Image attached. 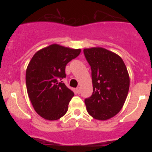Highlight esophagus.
<instances>
[{"instance_id":"esophagus-1","label":"esophagus","mask_w":152,"mask_h":152,"mask_svg":"<svg viewBox=\"0 0 152 152\" xmlns=\"http://www.w3.org/2000/svg\"><path fill=\"white\" fill-rule=\"evenodd\" d=\"M76 91H77V94H80V88H76Z\"/></svg>"}]
</instances>
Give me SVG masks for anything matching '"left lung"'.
<instances>
[{
  "label": "left lung",
  "mask_w": 152,
  "mask_h": 152,
  "mask_svg": "<svg viewBox=\"0 0 152 152\" xmlns=\"http://www.w3.org/2000/svg\"><path fill=\"white\" fill-rule=\"evenodd\" d=\"M91 68L93 94L84 100L88 113L96 119L116 116L124 105L129 76L124 61L116 53L100 47L84 49Z\"/></svg>",
  "instance_id": "obj_1"
}]
</instances>
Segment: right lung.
Returning a JSON list of instances; mask_svg holds the SVG:
<instances>
[{
  "mask_svg": "<svg viewBox=\"0 0 152 152\" xmlns=\"http://www.w3.org/2000/svg\"><path fill=\"white\" fill-rule=\"evenodd\" d=\"M80 49L52 44L36 52L28 64L26 84L35 111L47 120H57L66 113L74 92L60 80L66 77V64Z\"/></svg>",
  "mask_w": 152,
  "mask_h": 152,
  "instance_id": "obj_1",
  "label": "right lung"
}]
</instances>
